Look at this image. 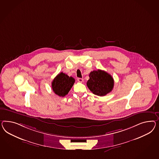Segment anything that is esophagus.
I'll use <instances>...</instances> for the list:
<instances>
[{
	"mask_svg": "<svg viewBox=\"0 0 159 159\" xmlns=\"http://www.w3.org/2000/svg\"><path fill=\"white\" fill-rule=\"evenodd\" d=\"M77 81L79 82L82 83V82H83V79H82V78H77Z\"/></svg>",
	"mask_w": 159,
	"mask_h": 159,
	"instance_id": "obj_1",
	"label": "esophagus"
}]
</instances>
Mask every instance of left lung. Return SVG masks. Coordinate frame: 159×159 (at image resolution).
<instances>
[{
	"instance_id": "left-lung-1",
	"label": "left lung",
	"mask_w": 159,
	"mask_h": 159,
	"mask_svg": "<svg viewBox=\"0 0 159 159\" xmlns=\"http://www.w3.org/2000/svg\"><path fill=\"white\" fill-rule=\"evenodd\" d=\"M90 79L87 86L95 95L105 96L112 91L114 86V80L107 72L98 69L91 72Z\"/></svg>"
}]
</instances>
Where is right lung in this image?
Masks as SVG:
<instances>
[{"mask_svg":"<svg viewBox=\"0 0 159 159\" xmlns=\"http://www.w3.org/2000/svg\"><path fill=\"white\" fill-rule=\"evenodd\" d=\"M75 82L73 77H69L66 74L61 72L52 82V89L56 94L64 97L68 94Z\"/></svg>","mask_w":159,"mask_h":159,"instance_id":"right-lung-1","label":"right lung"}]
</instances>
